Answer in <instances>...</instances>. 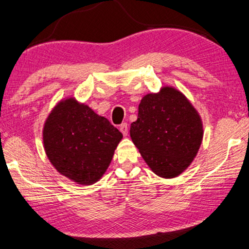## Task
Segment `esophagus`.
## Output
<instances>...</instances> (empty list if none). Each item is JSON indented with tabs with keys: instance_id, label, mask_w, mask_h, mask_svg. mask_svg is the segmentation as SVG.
Here are the masks:
<instances>
[{
	"instance_id": "esophagus-1",
	"label": "esophagus",
	"mask_w": 249,
	"mask_h": 249,
	"mask_svg": "<svg viewBox=\"0 0 249 249\" xmlns=\"http://www.w3.org/2000/svg\"><path fill=\"white\" fill-rule=\"evenodd\" d=\"M119 129H120V131L122 132V135L124 136L128 135V124H122Z\"/></svg>"
}]
</instances>
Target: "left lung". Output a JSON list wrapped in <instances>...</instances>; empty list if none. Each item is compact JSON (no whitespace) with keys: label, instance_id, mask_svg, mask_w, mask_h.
<instances>
[{"label":"left lung","instance_id":"1","mask_svg":"<svg viewBox=\"0 0 249 249\" xmlns=\"http://www.w3.org/2000/svg\"><path fill=\"white\" fill-rule=\"evenodd\" d=\"M130 137L155 174L173 178L190 166L200 149L202 119L179 89L165 85L140 101Z\"/></svg>","mask_w":249,"mask_h":249}]
</instances>
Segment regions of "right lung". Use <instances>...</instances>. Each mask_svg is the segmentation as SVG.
I'll use <instances>...</instances> for the list:
<instances>
[{"instance_id":"add662e5","label":"right lung","mask_w":249,"mask_h":249,"mask_svg":"<svg viewBox=\"0 0 249 249\" xmlns=\"http://www.w3.org/2000/svg\"><path fill=\"white\" fill-rule=\"evenodd\" d=\"M122 133L75 96L57 102L42 128L45 153L59 174L80 185L100 181Z\"/></svg>"}]
</instances>
